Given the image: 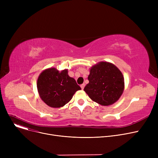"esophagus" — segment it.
<instances>
[{"instance_id":"obj_1","label":"esophagus","mask_w":158,"mask_h":158,"mask_svg":"<svg viewBox=\"0 0 158 158\" xmlns=\"http://www.w3.org/2000/svg\"><path fill=\"white\" fill-rule=\"evenodd\" d=\"M85 86V84H82V85H81V89H84Z\"/></svg>"}]
</instances>
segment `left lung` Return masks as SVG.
Listing matches in <instances>:
<instances>
[{
	"instance_id": "1",
	"label": "left lung",
	"mask_w": 158,
	"mask_h": 158,
	"mask_svg": "<svg viewBox=\"0 0 158 158\" xmlns=\"http://www.w3.org/2000/svg\"><path fill=\"white\" fill-rule=\"evenodd\" d=\"M89 83L84 88L92 100L102 106L117 102L124 89V78L114 64L101 61L90 69Z\"/></svg>"
}]
</instances>
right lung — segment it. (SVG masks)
I'll list each match as a JSON object with an SVG mask.
<instances>
[{
    "instance_id": "right-lung-1",
    "label": "right lung",
    "mask_w": 158,
    "mask_h": 158,
    "mask_svg": "<svg viewBox=\"0 0 158 158\" xmlns=\"http://www.w3.org/2000/svg\"><path fill=\"white\" fill-rule=\"evenodd\" d=\"M37 88L40 98L52 107H61L67 104L77 90L81 89L68 70L61 72L50 68L41 72L38 78Z\"/></svg>"
}]
</instances>
